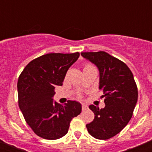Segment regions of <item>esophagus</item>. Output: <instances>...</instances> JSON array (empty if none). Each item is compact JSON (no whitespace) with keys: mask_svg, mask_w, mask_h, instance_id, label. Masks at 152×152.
I'll return each mask as SVG.
<instances>
[{"mask_svg":"<svg viewBox=\"0 0 152 152\" xmlns=\"http://www.w3.org/2000/svg\"><path fill=\"white\" fill-rule=\"evenodd\" d=\"M81 108H82V110H87L88 109V106L86 105L85 103H82V105H81Z\"/></svg>","mask_w":152,"mask_h":152,"instance_id":"34e87169","label":"esophagus"}]
</instances>
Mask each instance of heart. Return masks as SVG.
Listing matches in <instances>:
<instances>
[{"instance_id": "obj_1", "label": "heart", "mask_w": 152, "mask_h": 152, "mask_svg": "<svg viewBox=\"0 0 152 152\" xmlns=\"http://www.w3.org/2000/svg\"><path fill=\"white\" fill-rule=\"evenodd\" d=\"M91 67H94V66H93L92 64H89V63H86V64H84V70L86 69V68H91ZM78 97H80V95H78Z\"/></svg>"}]
</instances>
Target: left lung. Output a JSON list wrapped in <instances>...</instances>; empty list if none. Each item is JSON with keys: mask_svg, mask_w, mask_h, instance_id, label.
<instances>
[{"mask_svg": "<svg viewBox=\"0 0 152 152\" xmlns=\"http://www.w3.org/2000/svg\"><path fill=\"white\" fill-rule=\"evenodd\" d=\"M100 71V89L106 106L90 105L94 119L86 125L90 135L107 140L115 136L130 121L138 100V88L131 70L121 60L103 51L81 52Z\"/></svg>", "mask_w": 152, "mask_h": 152, "instance_id": "1", "label": "left lung"}]
</instances>
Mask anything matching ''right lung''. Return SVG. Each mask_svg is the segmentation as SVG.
Returning a JSON list of instances; mask_svg holds the SVG:
<instances>
[{
	"label": "right lung",
	"mask_w": 152,
	"mask_h": 152,
	"mask_svg": "<svg viewBox=\"0 0 152 152\" xmlns=\"http://www.w3.org/2000/svg\"><path fill=\"white\" fill-rule=\"evenodd\" d=\"M79 52L49 53L26 65L17 81L18 104L28 126L42 139L55 140L67 134L72 119L81 112L77 101L53 103L56 86L62 85L67 71Z\"/></svg>",
	"instance_id": "1"
}]
</instances>
